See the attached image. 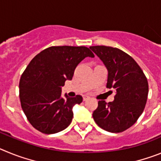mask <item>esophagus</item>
Wrapping results in <instances>:
<instances>
[{
  "mask_svg": "<svg viewBox=\"0 0 161 161\" xmlns=\"http://www.w3.org/2000/svg\"><path fill=\"white\" fill-rule=\"evenodd\" d=\"M89 97L86 96V95H84V96H83V101H86L87 99H89Z\"/></svg>",
  "mask_w": 161,
  "mask_h": 161,
  "instance_id": "esophagus-1",
  "label": "esophagus"
}]
</instances>
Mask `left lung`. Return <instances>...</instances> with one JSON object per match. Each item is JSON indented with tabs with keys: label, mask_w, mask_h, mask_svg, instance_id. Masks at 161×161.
<instances>
[{
	"label": "left lung",
	"mask_w": 161,
	"mask_h": 161,
	"mask_svg": "<svg viewBox=\"0 0 161 161\" xmlns=\"http://www.w3.org/2000/svg\"><path fill=\"white\" fill-rule=\"evenodd\" d=\"M89 48L107 68L106 88L116 91L113 102H98L93 119L106 131H124L136 123L144 109L148 94L147 77L136 60L122 50L106 46Z\"/></svg>",
	"instance_id": "8db88e82"
}]
</instances>
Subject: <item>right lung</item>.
<instances>
[{"instance_id":"right-lung-1","label":"right lung","mask_w":161,"mask_h":161,"mask_svg":"<svg viewBox=\"0 0 161 161\" xmlns=\"http://www.w3.org/2000/svg\"><path fill=\"white\" fill-rule=\"evenodd\" d=\"M94 57L86 47L53 46L44 49L30 62L19 81V97L31 125L43 134L67 128L73 118L72 106L82 97H61V87L72 80L76 67L85 57Z\"/></svg>"}]
</instances>
